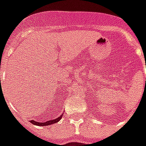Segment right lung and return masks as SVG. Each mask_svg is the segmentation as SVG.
I'll list each match as a JSON object with an SVG mask.
<instances>
[{
	"instance_id": "obj_1",
	"label": "right lung",
	"mask_w": 146,
	"mask_h": 146,
	"mask_svg": "<svg viewBox=\"0 0 146 146\" xmlns=\"http://www.w3.org/2000/svg\"><path fill=\"white\" fill-rule=\"evenodd\" d=\"M62 115H61L59 117H58L56 119H51V120H49V121H47V122L45 123H40V122H36L35 120H30V123H32L34 125H37V126H48V125H51L52 123H55L58 122L59 120L62 118Z\"/></svg>"
}]
</instances>
